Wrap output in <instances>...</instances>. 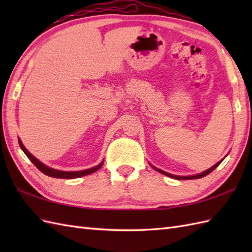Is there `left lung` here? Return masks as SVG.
<instances>
[{
	"instance_id": "obj_1",
	"label": "left lung",
	"mask_w": 252,
	"mask_h": 252,
	"mask_svg": "<svg viewBox=\"0 0 252 252\" xmlns=\"http://www.w3.org/2000/svg\"><path fill=\"white\" fill-rule=\"evenodd\" d=\"M223 160V159H222ZM222 160L221 161H219L218 163H216L215 165H213V167H211L210 169H208V170H206V171H203V172H201V173H199V174H197V175H189V176H179V175H173V174H170V173H168V172H164V171H162V170H160V169H157V168H155L154 165H152V168H154L155 170L156 171H158V172H160V173H162V174H164V175H167V176H170V178H172V179H176V180H195V179H200V178H203V176H206V175H208L209 173H211L213 170H215L219 164H220L221 162H222Z\"/></svg>"
}]
</instances>
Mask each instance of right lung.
Returning <instances> with one entry per match:
<instances>
[{"label": "right lung", "instance_id": "add662e5", "mask_svg": "<svg viewBox=\"0 0 252 252\" xmlns=\"http://www.w3.org/2000/svg\"><path fill=\"white\" fill-rule=\"evenodd\" d=\"M18 143H19V146L20 148L23 149V152L26 154V156L30 159V161L33 163L35 167L39 169L42 173H44L45 175H49L51 178H57V179H77V178H81V176L84 175H88L95 172V171H97L98 169L101 168V165H103L104 161H101L98 165H96L94 168H91V169H87V170H82V171H61V170H56V169H52L50 167H47V165L43 164L41 161H39L34 156H32V155L27 151L26 147L24 146V144L21 143V141L18 138Z\"/></svg>", "mask_w": 252, "mask_h": 252}]
</instances>
